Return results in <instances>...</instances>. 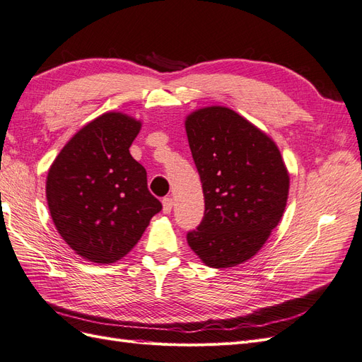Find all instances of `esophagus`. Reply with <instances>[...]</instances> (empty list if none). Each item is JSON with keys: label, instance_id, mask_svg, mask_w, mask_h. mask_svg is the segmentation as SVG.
I'll list each match as a JSON object with an SVG mask.
<instances>
[{"label": "esophagus", "instance_id": "esophagus-1", "mask_svg": "<svg viewBox=\"0 0 362 362\" xmlns=\"http://www.w3.org/2000/svg\"><path fill=\"white\" fill-rule=\"evenodd\" d=\"M173 206V199L172 198H163V213L169 214L172 211Z\"/></svg>", "mask_w": 362, "mask_h": 362}]
</instances>
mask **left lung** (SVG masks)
I'll use <instances>...</instances> for the list:
<instances>
[{"label":"left lung","mask_w":362,"mask_h":362,"mask_svg":"<svg viewBox=\"0 0 362 362\" xmlns=\"http://www.w3.org/2000/svg\"><path fill=\"white\" fill-rule=\"evenodd\" d=\"M199 172L205 213L187 243L206 266L247 261L276 228L288 198L290 177L267 134L228 107L199 108L185 119Z\"/></svg>","instance_id":"1"}]
</instances>
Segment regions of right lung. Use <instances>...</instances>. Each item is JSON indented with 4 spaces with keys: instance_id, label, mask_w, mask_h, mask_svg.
I'll list each match as a JSON object with an SVG mask.
<instances>
[{
    "instance_id": "obj_1",
    "label": "right lung",
    "mask_w": 362,
    "mask_h": 362,
    "mask_svg": "<svg viewBox=\"0 0 362 362\" xmlns=\"http://www.w3.org/2000/svg\"><path fill=\"white\" fill-rule=\"evenodd\" d=\"M140 127L124 113H104L64 145L48 170L54 225L72 250L98 264L125 257L161 210L145 168L129 154Z\"/></svg>"
}]
</instances>
